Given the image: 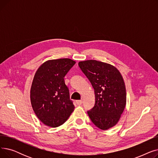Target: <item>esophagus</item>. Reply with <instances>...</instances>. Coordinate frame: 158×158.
Masks as SVG:
<instances>
[{
	"label": "esophagus",
	"instance_id": "esophagus-1",
	"mask_svg": "<svg viewBox=\"0 0 158 158\" xmlns=\"http://www.w3.org/2000/svg\"><path fill=\"white\" fill-rule=\"evenodd\" d=\"M76 103L77 106H81L82 104V101L81 100H79V101H76Z\"/></svg>",
	"mask_w": 158,
	"mask_h": 158
}]
</instances>
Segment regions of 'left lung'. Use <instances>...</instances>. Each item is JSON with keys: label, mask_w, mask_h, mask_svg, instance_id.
I'll return each instance as SVG.
<instances>
[{"label": "left lung", "mask_w": 158, "mask_h": 158, "mask_svg": "<svg viewBox=\"0 0 158 158\" xmlns=\"http://www.w3.org/2000/svg\"><path fill=\"white\" fill-rule=\"evenodd\" d=\"M92 84L95 103L87 111L95 126L107 130L117 123L126 104V90L120 72L111 64L96 60L79 63Z\"/></svg>", "instance_id": "8db88e82"}]
</instances>
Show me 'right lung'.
<instances>
[{
	"label": "right lung",
	"instance_id": "right-lung-1",
	"mask_svg": "<svg viewBox=\"0 0 158 158\" xmlns=\"http://www.w3.org/2000/svg\"><path fill=\"white\" fill-rule=\"evenodd\" d=\"M76 62L69 59L49 60L36 71L31 88V102L37 117L45 125L63 124L74 110L64 77Z\"/></svg>",
	"mask_w": 158,
	"mask_h": 158
}]
</instances>
